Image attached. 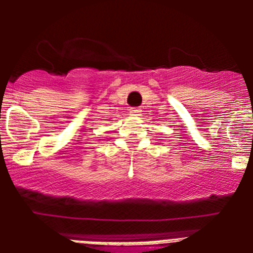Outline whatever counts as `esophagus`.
<instances>
[{"label":"esophagus","instance_id":"1","mask_svg":"<svg viewBox=\"0 0 253 253\" xmlns=\"http://www.w3.org/2000/svg\"><path fill=\"white\" fill-rule=\"evenodd\" d=\"M140 112H141L140 108H130L129 109V113L133 115H138Z\"/></svg>","mask_w":253,"mask_h":253}]
</instances>
